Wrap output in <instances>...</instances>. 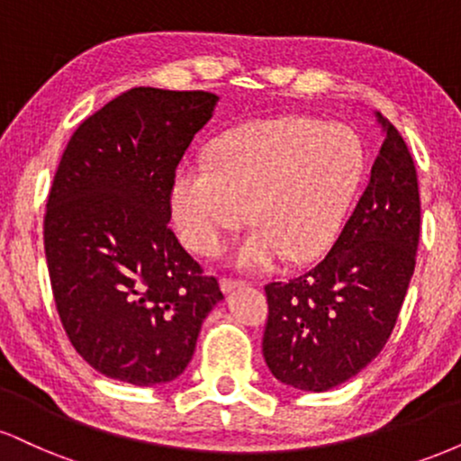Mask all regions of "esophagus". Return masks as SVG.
I'll list each match as a JSON object with an SVG mask.
<instances>
[{
  "label": "esophagus",
  "mask_w": 461,
  "mask_h": 461,
  "mask_svg": "<svg viewBox=\"0 0 461 461\" xmlns=\"http://www.w3.org/2000/svg\"><path fill=\"white\" fill-rule=\"evenodd\" d=\"M219 285H221V290H223V293H231V290H236V288H240V285H245V282H242V279L221 277L219 279Z\"/></svg>",
  "instance_id": "esophagus-1"
}]
</instances>
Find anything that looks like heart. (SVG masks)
Segmentation results:
<instances>
[{
	"label": "heart",
	"instance_id": "obj_1",
	"mask_svg": "<svg viewBox=\"0 0 461 461\" xmlns=\"http://www.w3.org/2000/svg\"><path fill=\"white\" fill-rule=\"evenodd\" d=\"M210 162L186 164L171 186L184 245L214 256L249 221L258 227L236 249L245 271H267L285 256L308 262L331 247L356 199L366 149L351 128L308 116L253 121L212 145Z\"/></svg>",
	"mask_w": 461,
	"mask_h": 461
}]
</instances>
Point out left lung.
I'll list each match as a JSON object with an SVG mask.
<instances>
[{
	"label": "left lung",
	"mask_w": 461,
	"mask_h": 461,
	"mask_svg": "<svg viewBox=\"0 0 461 461\" xmlns=\"http://www.w3.org/2000/svg\"><path fill=\"white\" fill-rule=\"evenodd\" d=\"M384 145L325 260L264 285L262 353L275 379L305 393L345 384L382 353L416 267L420 194L403 136L377 113Z\"/></svg>",
	"instance_id": "left-lung-1"
}]
</instances>
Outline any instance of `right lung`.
<instances>
[{"label":"right lung","instance_id":"1","mask_svg":"<svg viewBox=\"0 0 461 461\" xmlns=\"http://www.w3.org/2000/svg\"><path fill=\"white\" fill-rule=\"evenodd\" d=\"M216 102L131 88L73 131L58 164L43 227L51 293L71 345L110 379L173 382L223 299L168 227L176 168Z\"/></svg>","mask_w":461,"mask_h":461}]
</instances>
